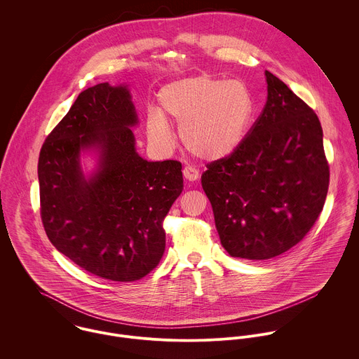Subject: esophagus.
Returning <instances> with one entry per match:
<instances>
[{"instance_id":"34e87169","label":"esophagus","mask_w":359,"mask_h":359,"mask_svg":"<svg viewBox=\"0 0 359 359\" xmlns=\"http://www.w3.org/2000/svg\"><path fill=\"white\" fill-rule=\"evenodd\" d=\"M184 177H185V180L187 181H191V182H194V181H198L199 180V177H201V174H199V171L196 170V168H194V167H191V165H187L185 168H184Z\"/></svg>"}]
</instances>
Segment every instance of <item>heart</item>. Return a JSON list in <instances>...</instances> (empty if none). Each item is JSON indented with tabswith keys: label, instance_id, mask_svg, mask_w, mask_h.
Segmentation results:
<instances>
[{
	"label": "heart",
	"instance_id": "b5f03b06",
	"mask_svg": "<svg viewBox=\"0 0 359 359\" xmlns=\"http://www.w3.org/2000/svg\"><path fill=\"white\" fill-rule=\"evenodd\" d=\"M158 111L147 117V133L154 145L167 148L172 133L167 120L180 126V138L202 160H221L233 154L246 135L255 101L248 86L199 74L172 81L157 94Z\"/></svg>",
	"mask_w": 359,
	"mask_h": 359
}]
</instances>
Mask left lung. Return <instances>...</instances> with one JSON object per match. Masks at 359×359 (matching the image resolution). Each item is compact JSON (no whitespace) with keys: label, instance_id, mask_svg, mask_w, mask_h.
<instances>
[{"label":"left lung","instance_id":"8db88e82","mask_svg":"<svg viewBox=\"0 0 359 359\" xmlns=\"http://www.w3.org/2000/svg\"><path fill=\"white\" fill-rule=\"evenodd\" d=\"M265 79L266 103L249 134L202 174L222 248L246 259L279 256L303 241L329 188L318 116L268 70Z\"/></svg>","mask_w":359,"mask_h":359}]
</instances>
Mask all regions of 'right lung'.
Listing matches in <instances>:
<instances>
[{
  "label": "right lung",
  "mask_w": 359,
  "mask_h": 359,
  "mask_svg": "<svg viewBox=\"0 0 359 359\" xmlns=\"http://www.w3.org/2000/svg\"><path fill=\"white\" fill-rule=\"evenodd\" d=\"M138 124L127 86L101 83L80 93L39 157L41 219L57 252L114 282L148 275L165 249L163 221L184 189L177 160L137 154ZM99 154L86 177L81 151Z\"/></svg>",
  "instance_id": "obj_1"
}]
</instances>
